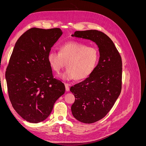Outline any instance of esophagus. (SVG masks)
I'll return each instance as SVG.
<instances>
[{"label": "esophagus", "mask_w": 146, "mask_h": 146, "mask_svg": "<svg viewBox=\"0 0 146 146\" xmlns=\"http://www.w3.org/2000/svg\"><path fill=\"white\" fill-rule=\"evenodd\" d=\"M65 85V89L66 91H69V85H68V83H64Z\"/></svg>", "instance_id": "34e87169"}]
</instances>
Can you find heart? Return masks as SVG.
Masks as SVG:
<instances>
[{
    "label": "heart",
    "mask_w": 146,
    "mask_h": 146,
    "mask_svg": "<svg viewBox=\"0 0 146 146\" xmlns=\"http://www.w3.org/2000/svg\"><path fill=\"white\" fill-rule=\"evenodd\" d=\"M99 58V51L96 48L74 41L61 45L59 53L50 51L47 55L48 62L56 73H59L66 63L68 68L60 76L64 80L86 78L94 70Z\"/></svg>",
    "instance_id": "obj_1"
}]
</instances>
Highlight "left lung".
<instances>
[{
  "mask_svg": "<svg viewBox=\"0 0 146 146\" xmlns=\"http://www.w3.org/2000/svg\"><path fill=\"white\" fill-rule=\"evenodd\" d=\"M71 36L89 39L99 47V61L94 71L70 88L76 98L71 106L73 116L81 122L94 123L107 115L120 95L121 57L111 39L100 31H76Z\"/></svg>",
  "mask_w": 146,
  "mask_h": 146,
  "instance_id": "8db88e82",
  "label": "left lung"
}]
</instances>
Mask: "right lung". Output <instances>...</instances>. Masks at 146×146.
I'll return each instance as SVG.
<instances>
[{
  "label": "right lung",
  "instance_id": "obj_1",
  "mask_svg": "<svg viewBox=\"0 0 146 146\" xmlns=\"http://www.w3.org/2000/svg\"><path fill=\"white\" fill-rule=\"evenodd\" d=\"M62 34L59 28H32L13 48L5 73L8 96L15 111L29 122L44 121L65 92L47 61L51 47Z\"/></svg>",
  "mask_w": 146,
  "mask_h": 146
}]
</instances>
